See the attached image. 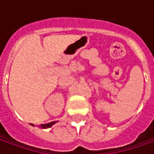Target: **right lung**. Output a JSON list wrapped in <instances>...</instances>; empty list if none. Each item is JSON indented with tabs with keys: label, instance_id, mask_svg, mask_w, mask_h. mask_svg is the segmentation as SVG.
Here are the masks:
<instances>
[{
	"label": "right lung",
	"instance_id": "obj_1",
	"mask_svg": "<svg viewBox=\"0 0 154 154\" xmlns=\"http://www.w3.org/2000/svg\"><path fill=\"white\" fill-rule=\"evenodd\" d=\"M57 121H53V122H50V123H48V124H42V125H39V127L40 128H42V129H48V128H50L51 126H53L55 124V123H57ZM32 126H35V125H33V124H31Z\"/></svg>",
	"mask_w": 154,
	"mask_h": 154
}]
</instances>
